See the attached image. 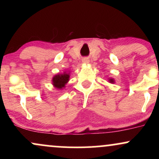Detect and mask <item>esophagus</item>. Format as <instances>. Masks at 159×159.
I'll use <instances>...</instances> for the list:
<instances>
[{
  "label": "esophagus",
  "instance_id": "esophagus-1",
  "mask_svg": "<svg viewBox=\"0 0 159 159\" xmlns=\"http://www.w3.org/2000/svg\"><path fill=\"white\" fill-rule=\"evenodd\" d=\"M82 62H83L84 63H89V60L87 59V58H84V59L82 60Z\"/></svg>",
  "mask_w": 159,
  "mask_h": 159
}]
</instances>
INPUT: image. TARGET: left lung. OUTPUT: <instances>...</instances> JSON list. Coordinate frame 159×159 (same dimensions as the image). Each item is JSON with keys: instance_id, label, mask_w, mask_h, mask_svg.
<instances>
[{"instance_id": "left-lung-1", "label": "left lung", "mask_w": 159, "mask_h": 159, "mask_svg": "<svg viewBox=\"0 0 159 159\" xmlns=\"http://www.w3.org/2000/svg\"><path fill=\"white\" fill-rule=\"evenodd\" d=\"M109 81H110L111 83H114V81L113 79H110V80H109Z\"/></svg>"}]
</instances>
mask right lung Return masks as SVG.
I'll return each mask as SVG.
<instances>
[{
    "mask_svg": "<svg viewBox=\"0 0 159 159\" xmlns=\"http://www.w3.org/2000/svg\"><path fill=\"white\" fill-rule=\"evenodd\" d=\"M69 78V75L68 73H66V72L63 74L57 75L52 79L53 84L56 88L62 89L63 87H65V84L68 82Z\"/></svg>",
    "mask_w": 159,
    "mask_h": 159,
    "instance_id": "1",
    "label": "right lung"
}]
</instances>
